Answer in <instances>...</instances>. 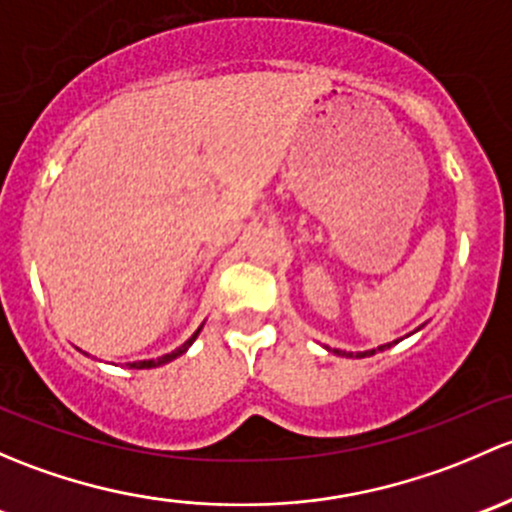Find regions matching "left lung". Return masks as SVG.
I'll return each mask as SVG.
<instances>
[{"instance_id":"obj_1","label":"left lung","mask_w":512,"mask_h":512,"mask_svg":"<svg viewBox=\"0 0 512 512\" xmlns=\"http://www.w3.org/2000/svg\"><path fill=\"white\" fill-rule=\"evenodd\" d=\"M384 347H389V345H382V347H379V350H384ZM337 355H347V357H365V355H374V350H372V352H357V355H352V352H340V350H337Z\"/></svg>"}]
</instances>
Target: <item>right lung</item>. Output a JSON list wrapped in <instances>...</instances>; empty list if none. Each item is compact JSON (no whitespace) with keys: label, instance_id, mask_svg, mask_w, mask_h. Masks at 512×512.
I'll use <instances>...</instances> for the list:
<instances>
[{"label":"right lung","instance_id":"obj_1","mask_svg":"<svg viewBox=\"0 0 512 512\" xmlns=\"http://www.w3.org/2000/svg\"><path fill=\"white\" fill-rule=\"evenodd\" d=\"M197 335H199V330H197V333H194L192 337H189V340L184 342L182 347H177L175 352H170V355H165V357H157V360H142V362H133V365H130V367H133V370H150V367H160V365H165V362L175 360V357L182 355V352H187V347L192 345L194 340H197Z\"/></svg>","mask_w":512,"mask_h":512}]
</instances>
